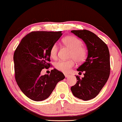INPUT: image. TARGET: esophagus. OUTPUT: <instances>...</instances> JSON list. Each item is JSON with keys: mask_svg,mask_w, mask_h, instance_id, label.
<instances>
[{"mask_svg": "<svg viewBox=\"0 0 122 122\" xmlns=\"http://www.w3.org/2000/svg\"><path fill=\"white\" fill-rule=\"evenodd\" d=\"M65 77H66V78H68L70 76V74H68L67 73H65Z\"/></svg>", "mask_w": 122, "mask_h": 122, "instance_id": "esophagus-1", "label": "esophagus"}]
</instances>
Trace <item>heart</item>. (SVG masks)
<instances>
[{"label":"heart","mask_w":122,"mask_h":122,"mask_svg":"<svg viewBox=\"0 0 122 122\" xmlns=\"http://www.w3.org/2000/svg\"><path fill=\"white\" fill-rule=\"evenodd\" d=\"M62 42L65 46L71 50L70 53V58L81 62L86 59L87 55V49L85 47L82 46V41L81 39L74 36H67L62 40ZM58 46L56 44H54L50 49V56L55 59L57 56ZM74 66V62L73 60L65 61L59 60L56 63L55 67L58 70L64 73L70 71L71 68Z\"/></svg>","instance_id":"obj_1"}]
</instances>
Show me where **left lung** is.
<instances>
[{
	"label": "left lung",
	"mask_w": 122,
	"mask_h": 122,
	"mask_svg": "<svg viewBox=\"0 0 122 122\" xmlns=\"http://www.w3.org/2000/svg\"><path fill=\"white\" fill-rule=\"evenodd\" d=\"M86 44L88 56L77 68L84 72V77L76 76L77 83L71 88L75 97L87 101L97 96L109 78L110 73V52L107 45L92 32L88 30H71Z\"/></svg>",
	"instance_id": "8db88e82"
}]
</instances>
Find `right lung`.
Returning <instances> with one entry per match:
<instances>
[{"mask_svg":"<svg viewBox=\"0 0 122 122\" xmlns=\"http://www.w3.org/2000/svg\"><path fill=\"white\" fill-rule=\"evenodd\" d=\"M62 32H30L23 38L14 55L15 79L27 97L35 101L49 97L56 84L65 79L60 71L54 69L50 74L41 76L44 68L50 66V51L61 37Z\"/></svg>","mask_w":122,"mask_h":122,"instance_id":"1","label":"right lung"}]
</instances>
